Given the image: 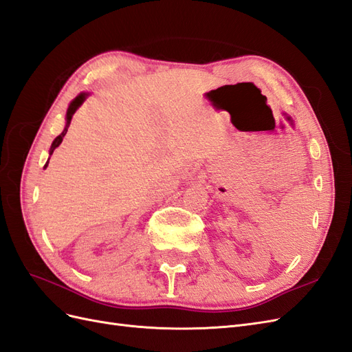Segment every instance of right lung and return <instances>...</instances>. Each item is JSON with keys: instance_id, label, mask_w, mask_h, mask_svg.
Instances as JSON below:
<instances>
[{"instance_id": "add662e5", "label": "right lung", "mask_w": 352, "mask_h": 352, "mask_svg": "<svg viewBox=\"0 0 352 352\" xmlns=\"http://www.w3.org/2000/svg\"><path fill=\"white\" fill-rule=\"evenodd\" d=\"M86 99V94H80L73 102L69 104V107H68V111H67V124H65V129L62 131V133L60 135H58V137L55 138V141L52 142V147H50V156H52V153L55 151V148L59 146V144L62 142V140H64V137H65V133H67V131H68V126H69V123H71V119H73V114L76 113V110L77 108L83 104V101ZM47 164H49V160H47ZM47 164L44 165V168L47 166Z\"/></svg>"}]
</instances>
